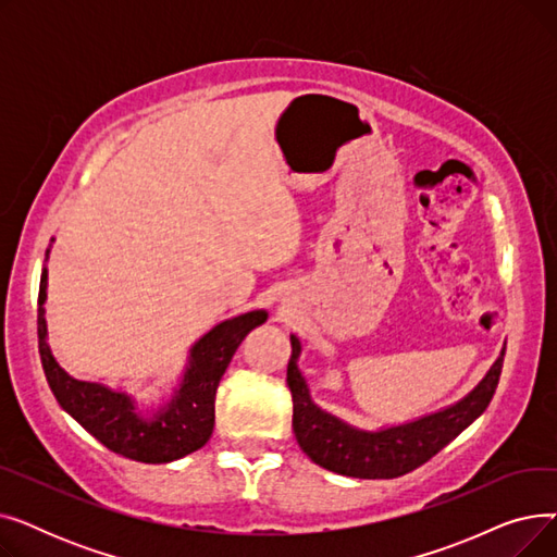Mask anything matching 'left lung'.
<instances>
[{"instance_id":"obj_1","label":"left lung","mask_w":557,"mask_h":557,"mask_svg":"<svg viewBox=\"0 0 557 557\" xmlns=\"http://www.w3.org/2000/svg\"><path fill=\"white\" fill-rule=\"evenodd\" d=\"M302 343L290 334L286 384L294 397V433L300 449L320 467L352 479H397L424 465L487 408L499 384L506 345L481 382L462 399L401 424L368 431L320 408L298 368Z\"/></svg>"}]
</instances>
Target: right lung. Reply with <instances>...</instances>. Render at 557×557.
Wrapping results in <instances>:
<instances>
[{"label": "right lung", "instance_id": "obj_1", "mask_svg": "<svg viewBox=\"0 0 557 557\" xmlns=\"http://www.w3.org/2000/svg\"><path fill=\"white\" fill-rule=\"evenodd\" d=\"M49 252L51 246L45 261ZM47 280L45 267L38 294V347L49 388L63 411L103 447L139 462H171L208 443L214 431V397L221 376L248 332L267 323L269 311L252 309L225 318L205 332L189 347L187 363L171 395L160 406H141L133 393L76 379L55 361L47 343Z\"/></svg>", "mask_w": 557, "mask_h": 557}]
</instances>
